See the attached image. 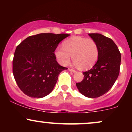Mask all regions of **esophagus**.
<instances>
[{"label":"esophagus","instance_id":"esophagus-1","mask_svg":"<svg viewBox=\"0 0 132 132\" xmlns=\"http://www.w3.org/2000/svg\"><path fill=\"white\" fill-rule=\"evenodd\" d=\"M69 71H71V72H76V71L75 70V69H71V68H69Z\"/></svg>","mask_w":132,"mask_h":132}]
</instances>
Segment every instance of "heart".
Instances as JSON below:
<instances>
[{"instance_id": "1", "label": "heart", "mask_w": 132, "mask_h": 132, "mask_svg": "<svg viewBox=\"0 0 132 132\" xmlns=\"http://www.w3.org/2000/svg\"><path fill=\"white\" fill-rule=\"evenodd\" d=\"M57 61L61 65H67L72 60L82 69L91 68L97 61L99 47L93 39L74 37L63 43V48L57 47L54 51Z\"/></svg>"}]
</instances>
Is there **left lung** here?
Here are the masks:
<instances>
[{
    "instance_id": "8db88e82",
    "label": "left lung",
    "mask_w": 132,
    "mask_h": 132,
    "mask_svg": "<svg viewBox=\"0 0 132 132\" xmlns=\"http://www.w3.org/2000/svg\"><path fill=\"white\" fill-rule=\"evenodd\" d=\"M89 35L97 44L99 57L92 69L83 72L84 79L76 86L84 96L95 98L108 92L114 84L119 75L121 54L112 39L99 33Z\"/></svg>"
}]
</instances>
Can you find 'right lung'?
<instances>
[{
  "instance_id": "add662e5",
  "label": "right lung",
  "mask_w": 132,
  "mask_h": 132,
  "mask_svg": "<svg viewBox=\"0 0 132 132\" xmlns=\"http://www.w3.org/2000/svg\"><path fill=\"white\" fill-rule=\"evenodd\" d=\"M66 33H40L30 36L16 46L13 59V75L25 94L42 98L53 89L62 71L67 68L56 60L54 51Z\"/></svg>"
}]
</instances>
